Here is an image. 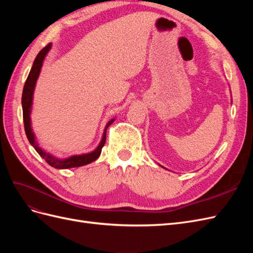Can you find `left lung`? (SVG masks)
Masks as SVG:
<instances>
[{"label": "left lung", "mask_w": 253, "mask_h": 253, "mask_svg": "<svg viewBox=\"0 0 253 253\" xmlns=\"http://www.w3.org/2000/svg\"><path fill=\"white\" fill-rule=\"evenodd\" d=\"M159 166H160V165H159ZM160 167H163V166H160ZM163 168H164V169H166V168H165V167H163ZM167 170H168V169H167Z\"/></svg>", "instance_id": "8db88e82"}]
</instances>
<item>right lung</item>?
<instances>
[{"label":"right lung","instance_id":"right-lung-1","mask_svg":"<svg viewBox=\"0 0 253 253\" xmlns=\"http://www.w3.org/2000/svg\"><path fill=\"white\" fill-rule=\"evenodd\" d=\"M50 48H51V43H49L47 46H45L39 53H38L35 61H34V64L32 66V70H30L28 77L26 79V82L24 84V88H23V93H22L23 120H24V127H25V133L27 136V139H28L29 143L32 144L35 148V150L38 152V154H39L45 160V162H46L52 168H56V169H60V170L71 169V168L82 167V166L88 165L90 163L95 162V160L99 156H100L101 150L105 143L106 129H108V127L115 121V118H112L108 122V124L105 125L100 142H99L97 148L94 151H91L89 153H84V154H79V155H72V156H68L66 158H60V157L52 155L51 153L45 151L44 149H42L40 147L39 143H38V141H37V137L33 131L30 114H32V110H33L34 93H35L37 80L40 76L44 59L47 56V53L49 52Z\"/></svg>","mask_w":253,"mask_h":253}]
</instances>
